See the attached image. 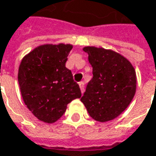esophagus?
<instances>
[{
    "mask_svg": "<svg viewBox=\"0 0 156 156\" xmlns=\"http://www.w3.org/2000/svg\"><path fill=\"white\" fill-rule=\"evenodd\" d=\"M78 85H79V87H80L81 93L83 94V93H84V91H85V84H84V82H79V83H78Z\"/></svg>",
    "mask_w": 156,
    "mask_h": 156,
    "instance_id": "1",
    "label": "esophagus"
}]
</instances>
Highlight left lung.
Wrapping results in <instances>:
<instances>
[{
    "mask_svg": "<svg viewBox=\"0 0 156 156\" xmlns=\"http://www.w3.org/2000/svg\"><path fill=\"white\" fill-rule=\"evenodd\" d=\"M93 67L81 101L92 118L108 122L117 117L131 103L136 92V72L132 63L120 54L102 48L86 47Z\"/></svg>",
    "mask_w": 156,
    "mask_h": 156,
    "instance_id": "left-lung-1",
    "label": "left lung"
}]
</instances>
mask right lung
<instances>
[{
    "instance_id": "add662e5",
    "label": "right lung",
    "mask_w": 156,
    "mask_h": 156,
    "mask_svg": "<svg viewBox=\"0 0 156 156\" xmlns=\"http://www.w3.org/2000/svg\"><path fill=\"white\" fill-rule=\"evenodd\" d=\"M71 45H43L22 60L18 83L27 108L39 120L55 123L65 113L67 105L81 97V91L65 67Z\"/></svg>"
}]
</instances>
